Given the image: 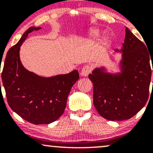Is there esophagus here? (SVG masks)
Here are the masks:
<instances>
[{"instance_id":"34e87169","label":"esophagus","mask_w":153,"mask_h":153,"mask_svg":"<svg viewBox=\"0 0 153 153\" xmlns=\"http://www.w3.org/2000/svg\"><path fill=\"white\" fill-rule=\"evenodd\" d=\"M91 72V68L89 66H84L83 68L82 69L81 73H80V75L82 77H87L89 75Z\"/></svg>"}]
</instances>
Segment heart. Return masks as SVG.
Instances as JSON below:
<instances>
[{
  "mask_svg": "<svg viewBox=\"0 0 153 153\" xmlns=\"http://www.w3.org/2000/svg\"><path fill=\"white\" fill-rule=\"evenodd\" d=\"M101 31L99 30V29H93L88 32V36L89 38L91 39H96L101 36ZM110 37L108 36H105L102 38V40H101V45L103 47H106L109 45L110 43Z\"/></svg>",
  "mask_w": 153,
  "mask_h": 153,
  "instance_id": "1",
  "label": "heart"
}]
</instances>
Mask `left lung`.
<instances>
[{
  "label": "left lung",
  "instance_id": "obj_1",
  "mask_svg": "<svg viewBox=\"0 0 153 153\" xmlns=\"http://www.w3.org/2000/svg\"><path fill=\"white\" fill-rule=\"evenodd\" d=\"M125 32L122 49L111 56L121 54L119 71L112 73L108 67L101 65L88 75L94 85L95 108L101 117L110 121L134 117L145 106L149 96L152 74L150 52L127 27Z\"/></svg>",
  "mask_w": 153,
  "mask_h": 153
}]
</instances>
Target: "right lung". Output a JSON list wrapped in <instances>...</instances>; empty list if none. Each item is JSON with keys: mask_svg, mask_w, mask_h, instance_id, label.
<instances>
[{"mask_svg": "<svg viewBox=\"0 0 153 153\" xmlns=\"http://www.w3.org/2000/svg\"><path fill=\"white\" fill-rule=\"evenodd\" d=\"M41 29L29 27L8 50L1 78L8 105L13 111L31 124H49L64 113L79 73L75 70L68 74L42 77L24 68L20 59L21 46L29 33Z\"/></svg>", "mask_w": 153, "mask_h": 153, "instance_id": "obj_1", "label": "right lung"}]
</instances>
